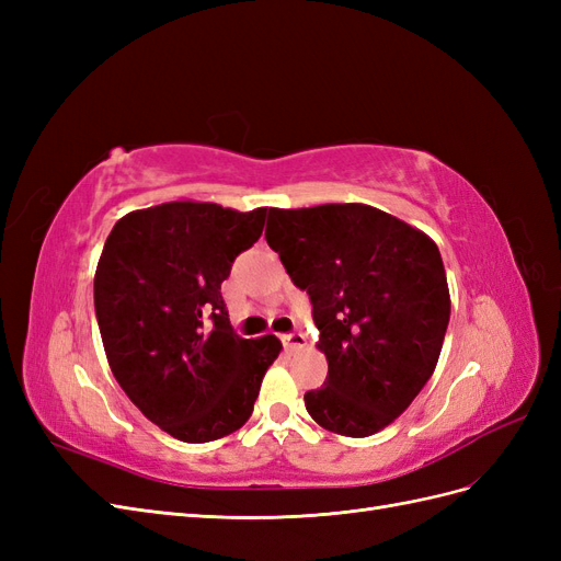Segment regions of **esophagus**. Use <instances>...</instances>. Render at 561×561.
Returning <instances> with one entry per match:
<instances>
[{"instance_id": "1", "label": "esophagus", "mask_w": 561, "mask_h": 561, "mask_svg": "<svg viewBox=\"0 0 561 561\" xmlns=\"http://www.w3.org/2000/svg\"><path fill=\"white\" fill-rule=\"evenodd\" d=\"M283 344H285V348H290V351H297V348H304L307 346V334L304 332H290V334H283Z\"/></svg>"}]
</instances>
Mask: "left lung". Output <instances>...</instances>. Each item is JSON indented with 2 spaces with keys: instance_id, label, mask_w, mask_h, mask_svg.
Returning a JSON list of instances; mask_svg holds the SVG:
<instances>
[{
  "instance_id": "1",
  "label": "left lung",
  "mask_w": 561,
  "mask_h": 561,
  "mask_svg": "<svg viewBox=\"0 0 561 561\" xmlns=\"http://www.w3.org/2000/svg\"><path fill=\"white\" fill-rule=\"evenodd\" d=\"M266 243L307 290L328 379L304 396L325 431L367 437L433 377L449 325L443 257L426 233L363 203L268 208Z\"/></svg>"
}]
</instances>
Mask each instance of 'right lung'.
<instances>
[{
    "mask_svg": "<svg viewBox=\"0 0 561 561\" xmlns=\"http://www.w3.org/2000/svg\"><path fill=\"white\" fill-rule=\"evenodd\" d=\"M266 208L173 201L118 219L100 254L93 297L118 386L161 431L213 443L250 419L274 334L233 332L222 283L264 229Z\"/></svg>",
    "mask_w": 561,
    "mask_h": 561,
    "instance_id": "1",
    "label": "right lung"
}]
</instances>
